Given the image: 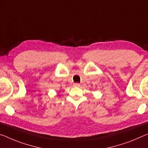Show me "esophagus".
Returning <instances> with one entry per match:
<instances>
[{
    "label": "esophagus",
    "mask_w": 148,
    "mask_h": 148,
    "mask_svg": "<svg viewBox=\"0 0 148 148\" xmlns=\"http://www.w3.org/2000/svg\"><path fill=\"white\" fill-rule=\"evenodd\" d=\"M73 86H74V87H79V86H80V84L78 83H73Z\"/></svg>",
    "instance_id": "obj_1"
}]
</instances>
